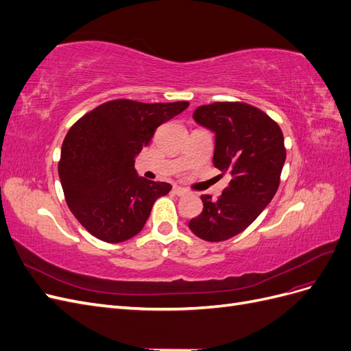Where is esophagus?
<instances>
[{
  "instance_id": "obj_1",
  "label": "esophagus",
  "mask_w": 351,
  "mask_h": 351,
  "mask_svg": "<svg viewBox=\"0 0 351 351\" xmlns=\"http://www.w3.org/2000/svg\"><path fill=\"white\" fill-rule=\"evenodd\" d=\"M174 193H176L177 196H186V195L189 193V190H186V189H183V187H174Z\"/></svg>"
}]
</instances>
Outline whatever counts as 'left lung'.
Here are the masks:
<instances>
[{
    "mask_svg": "<svg viewBox=\"0 0 351 351\" xmlns=\"http://www.w3.org/2000/svg\"><path fill=\"white\" fill-rule=\"evenodd\" d=\"M193 119L215 133L214 165L231 180L218 199L200 196L204 210L189 228L202 240L224 241L246 230L277 193L284 136L268 114L244 102L202 105Z\"/></svg>",
    "mask_w": 351,
    "mask_h": 351,
    "instance_id": "left-lung-1",
    "label": "left lung"
}]
</instances>
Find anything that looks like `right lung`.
<instances>
[{
    "instance_id": "add662e5",
    "label": "right lung",
    "mask_w": 351,
    "mask_h": 351,
    "mask_svg": "<svg viewBox=\"0 0 351 351\" xmlns=\"http://www.w3.org/2000/svg\"><path fill=\"white\" fill-rule=\"evenodd\" d=\"M187 107V101L114 99L71 125L62 142L58 176L70 210L92 236L121 243L142 231L155 200L171 184L137 176L134 158L159 125Z\"/></svg>"
}]
</instances>
